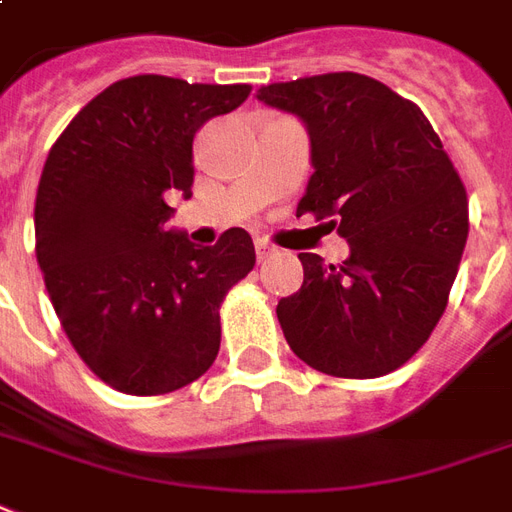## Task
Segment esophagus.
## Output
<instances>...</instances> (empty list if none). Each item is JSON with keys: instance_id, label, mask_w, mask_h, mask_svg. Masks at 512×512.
I'll return each instance as SVG.
<instances>
[{"instance_id": "esophagus-1", "label": "esophagus", "mask_w": 512, "mask_h": 512, "mask_svg": "<svg viewBox=\"0 0 512 512\" xmlns=\"http://www.w3.org/2000/svg\"><path fill=\"white\" fill-rule=\"evenodd\" d=\"M272 253H275V248H272L270 242L264 240V237H256V256H259V259H267Z\"/></svg>"}]
</instances>
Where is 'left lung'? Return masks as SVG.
I'll return each mask as SVG.
<instances>
[{"mask_svg":"<svg viewBox=\"0 0 512 512\" xmlns=\"http://www.w3.org/2000/svg\"><path fill=\"white\" fill-rule=\"evenodd\" d=\"M297 115L313 175L297 215L337 229L351 256L334 267L299 253L305 280L278 302L286 343L334 378L402 367L440 321L470 232L467 191L421 107L359 72L259 88Z\"/></svg>","mask_w":512,"mask_h":512,"instance_id":"obj_1","label":"left lung"}]
</instances>
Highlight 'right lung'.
Here are the masks:
<instances>
[{
	"mask_svg": "<svg viewBox=\"0 0 512 512\" xmlns=\"http://www.w3.org/2000/svg\"><path fill=\"white\" fill-rule=\"evenodd\" d=\"M251 86L134 75L53 142L34 202L37 264L69 343L107 386L156 397L194 383L221 345V302L256 264L251 234L210 248L167 229L191 197L194 134Z\"/></svg>",
	"mask_w": 512,
	"mask_h": 512,
	"instance_id": "1",
	"label": "right lung"
}]
</instances>
